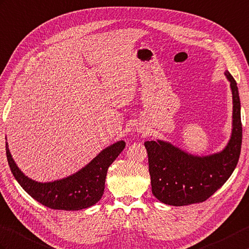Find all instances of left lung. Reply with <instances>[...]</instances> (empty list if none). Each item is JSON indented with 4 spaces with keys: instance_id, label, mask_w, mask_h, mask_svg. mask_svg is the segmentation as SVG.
<instances>
[{
    "instance_id": "1",
    "label": "left lung",
    "mask_w": 249,
    "mask_h": 249,
    "mask_svg": "<svg viewBox=\"0 0 249 249\" xmlns=\"http://www.w3.org/2000/svg\"><path fill=\"white\" fill-rule=\"evenodd\" d=\"M232 92V131L222 152L194 156L162 140L146 141L152 192L161 203L187 206L203 203L214 194L232 174L242 145L241 103L239 90L231 74L225 72Z\"/></svg>"
}]
</instances>
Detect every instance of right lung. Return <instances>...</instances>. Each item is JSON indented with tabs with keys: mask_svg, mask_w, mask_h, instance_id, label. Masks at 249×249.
Returning <instances> with one entry per match:
<instances>
[{
	"mask_svg": "<svg viewBox=\"0 0 249 249\" xmlns=\"http://www.w3.org/2000/svg\"><path fill=\"white\" fill-rule=\"evenodd\" d=\"M125 147L123 140L106 147L75 174L51 182H38L25 176L17 166L6 143L10 171L23 190L34 199L55 210L76 211L95 205L104 194L108 167Z\"/></svg>",
	"mask_w": 249,
	"mask_h": 249,
	"instance_id": "obj_1",
	"label": "right lung"
}]
</instances>
